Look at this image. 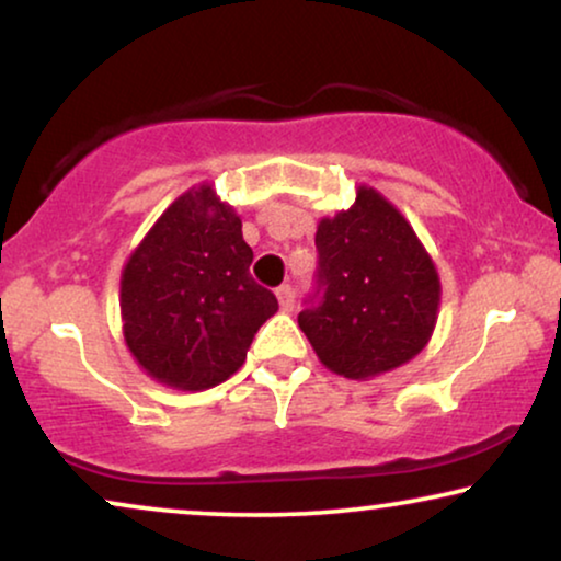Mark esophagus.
<instances>
[{"label":"esophagus","instance_id":"obj_1","mask_svg":"<svg viewBox=\"0 0 561 561\" xmlns=\"http://www.w3.org/2000/svg\"><path fill=\"white\" fill-rule=\"evenodd\" d=\"M275 296H278V304H280V309H283V311H290V309H294L296 296H294V288H290L288 283H286V286H280L278 290H275Z\"/></svg>","mask_w":561,"mask_h":561}]
</instances>
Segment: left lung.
<instances>
[{
  "label": "left lung",
  "mask_w": 561,
  "mask_h": 561,
  "mask_svg": "<svg viewBox=\"0 0 561 561\" xmlns=\"http://www.w3.org/2000/svg\"><path fill=\"white\" fill-rule=\"evenodd\" d=\"M317 248L324 296L298 327L319 363L350 380L411 363L434 334L442 280L409 219L359 183L350 209L319 219Z\"/></svg>",
  "instance_id": "1"
}]
</instances>
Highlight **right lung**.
Segmentation results:
<instances>
[{
	"mask_svg": "<svg viewBox=\"0 0 561 561\" xmlns=\"http://www.w3.org/2000/svg\"><path fill=\"white\" fill-rule=\"evenodd\" d=\"M250 263L240 214L209 181L160 214L119 278L122 334L148 378L196 393L240 370L252 336L278 311Z\"/></svg>",
	"mask_w": 561,
	"mask_h": 561,
	"instance_id": "obj_1",
	"label": "right lung"
}]
</instances>
